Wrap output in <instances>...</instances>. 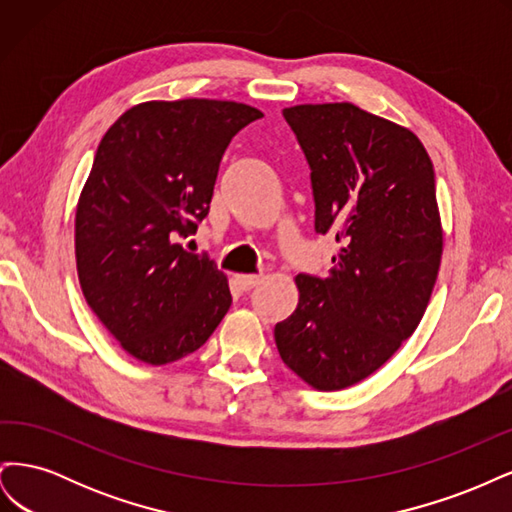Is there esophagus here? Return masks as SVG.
Instances as JSON below:
<instances>
[{
	"label": "esophagus",
	"mask_w": 512,
	"mask_h": 512,
	"mask_svg": "<svg viewBox=\"0 0 512 512\" xmlns=\"http://www.w3.org/2000/svg\"><path fill=\"white\" fill-rule=\"evenodd\" d=\"M237 282L243 290H250L254 286H258L262 282V275H254V273H241L237 275Z\"/></svg>",
	"instance_id": "1"
}]
</instances>
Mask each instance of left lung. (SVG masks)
<instances>
[{"label": "left lung", "mask_w": 512, "mask_h": 512, "mask_svg": "<svg viewBox=\"0 0 512 512\" xmlns=\"http://www.w3.org/2000/svg\"><path fill=\"white\" fill-rule=\"evenodd\" d=\"M284 117L312 168L314 228L339 243L329 275H297V309L275 324L282 361L316 391L378 371L416 331L442 260L436 175L418 136L350 102Z\"/></svg>", "instance_id": "obj_1"}]
</instances>
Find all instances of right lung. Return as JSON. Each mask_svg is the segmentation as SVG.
<instances>
[{
  "label": "right lung",
  "instance_id": "obj_1",
  "mask_svg": "<svg viewBox=\"0 0 512 512\" xmlns=\"http://www.w3.org/2000/svg\"><path fill=\"white\" fill-rule=\"evenodd\" d=\"M260 117L230 100H151L100 141L76 205V271L87 305L134 359L175 363L226 316L228 277L177 239L209 213L232 136Z\"/></svg>",
  "mask_w": 512,
  "mask_h": 512
}]
</instances>
